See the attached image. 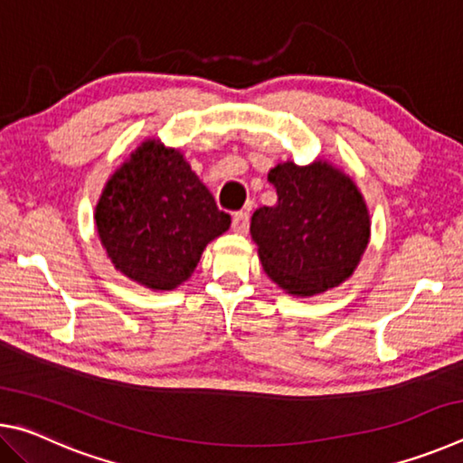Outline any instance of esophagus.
Returning <instances> with one entry per match:
<instances>
[{"mask_svg":"<svg viewBox=\"0 0 463 463\" xmlns=\"http://www.w3.org/2000/svg\"><path fill=\"white\" fill-rule=\"evenodd\" d=\"M249 222H250V216H249V213H245V210L232 214V231L234 232L245 234L249 231Z\"/></svg>","mask_w":463,"mask_h":463,"instance_id":"obj_1","label":"esophagus"}]
</instances>
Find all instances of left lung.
I'll list each match as a JSON object with an SVG mask.
<instances>
[{"instance_id": "left-lung-1", "label": "left lung", "mask_w": 463, "mask_h": 463, "mask_svg": "<svg viewBox=\"0 0 463 463\" xmlns=\"http://www.w3.org/2000/svg\"><path fill=\"white\" fill-rule=\"evenodd\" d=\"M278 203L255 210L250 237L278 286L312 296L339 286L357 268L370 241V214L347 175L326 163L269 171Z\"/></svg>"}]
</instances>
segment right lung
Masks as SVG:
<instances>
[{
  "mask_svg": "<svg viewBox=\"0 0 463 463\" xmlns=\"http://www.w3.org/2000/svg\"><path fill=\"white\" fill-rule=\"evenodd\" d=\"M96 224L116 269L146 288L174 289L203 247L229 231L231 216L182 155L148 140L108 182Z\"/></svg>",
  "mask_w": 463,
  "mask_h": 463,
  "instance_id": "1",
  "label": "right lung"
}]
</instances>
